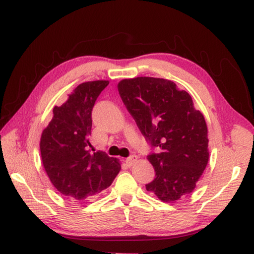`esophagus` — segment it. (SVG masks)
I'll return each mask as SVG.
<instances>
[{"instance_id": "obj_1", "label": "esophagus", "mask_w": 254, "mask_h": 254, "mask_svg": "<svg viewBox=\"0 0 254 254\" xmlns=\"http://www.w3.org/2000/svg\"><path fill=\"white\" fill-rule=\"evenodd\" d=\"M127 164L128 165V166H132V165H134L137 161V156L136 155H132V156H130V157L128 158H127Z\"/></svg>"}]
</instances>
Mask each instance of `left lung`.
I'll list each match as a JSON object with an SVG mask.
<instances>
[{
  "label": "left lung",
  "mask_w": 254,
  "mask_h": 254,
  "mask_svg": "<svg viewBox=\"0 0 254 254\" xmlns=\"http://www.w3.org/2000/svg\"><path fill=\"white\" fill-rule=\"evenodd\" d=\"M118 90L139 131L158 150L147 156L156 177L146 190L168 203L193 192L209 152L206 122L191 96L172 80L146 76L122 79Z\"/></svg>",
  "instance_id": "8db88e82"
}]
</instances>
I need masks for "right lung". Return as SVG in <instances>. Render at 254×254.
Instances as JSON below:
<instances>
[{
  "label": "right lung",
  "instance_id": "1",
  "mask_svg": "<svg viewBox=\"0 0 254 254\" xmlns=\"http://www.w3.org/2000/svg\"><path fill=\"white\" fill-rule=\"evenodd\" d=\"M109 80L79 84L67 100L53 108L42 131L40 153L44 168L57 190L69 201L89 199L110 187L121 170L117 158L91 153V110Z\"/></svg>",
  "mask_w": 254,
  "mask_h": 254
}]
</instances>
